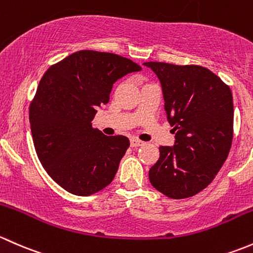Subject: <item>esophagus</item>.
I'll list each match as a JSON object with an SVG mask.
<instances>
[{
  "label": "esophagus",
  "mask_w": 253,
  "mask_h": 253,
  "mask_svg": "<svg viewBox=\"0 0 253 253\" xmlns=\"http://www.w3.org/2000/svg\"><path fill=\"white\" fill-rule=\"evenodd\" d=\"M142 144H144V142L140 141L136 137H131V139H130V146H131V147H139V146H141Z\"/></svg>",
  "instance_id": "34e87169"
}]
</instances>
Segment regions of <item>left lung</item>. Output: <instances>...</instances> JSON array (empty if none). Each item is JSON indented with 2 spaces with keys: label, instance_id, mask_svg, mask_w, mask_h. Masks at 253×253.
I'll return each mask as SVG.
<instances>
[{
  "label": "left lung",
  "instance_id": "obj_1",
  "mask_svg": "<svg viewBox=\"0 0 253 253\" xmlns=\"http://www.w3.org/2000/svg\"><path fill=\"white\" fill-rule=\"evenodd\" d=\"M157 75L165 109L175 134L173 146H161L151 167V184L170 199L194 196L212 183L233 141V95L214 73L200 66L146 62Z\"/></svg>",
  "mask_w": 253,
  "mask_h": 253
}]
</instances>
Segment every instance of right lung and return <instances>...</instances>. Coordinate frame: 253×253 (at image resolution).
<instances>
[{
	"mask_svg": "<svg viewBox=\"0 0 253 253\" xmlns=\"http://www.w3.org/2000/svg\"><path fill=\"white\" fill-rule=\"evenodd\" d=\"M141 67L108 52L78 51L49 67L29 109L36 153L47 174L73 195L88 196L112 183L130 142L93 129L113 84Z\"/></svg>",
	"mask_w": 253,
	"mask_h": 253,
	"instance_id": "add662e5",
	"label": "right lung"
}]
</instances>
